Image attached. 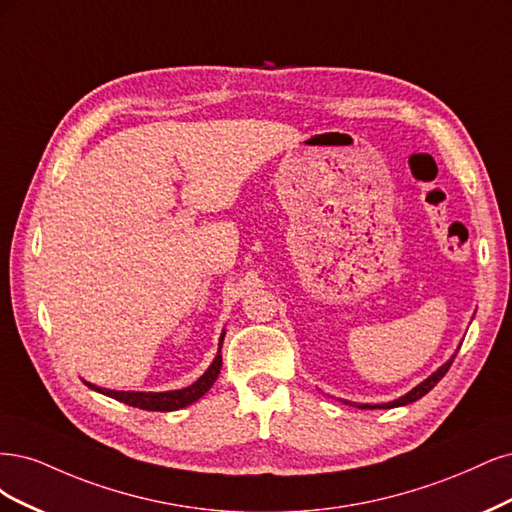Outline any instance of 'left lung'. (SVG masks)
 Segmentation results:
<instances>
[{
	"instance_id": "8db88e82",
	"label": "left lung",
	"mask_w": 512,
	"mask_h": 512,
	"mask_svg": "<svg viewBox=\"0 0 512 512\" xmlns=\"http://www.w3.org/2000/svg\"><path fill=\"white\" fill-rule=\"evenodd\" d=\"M455 355L457 353H453V357L447 361V364H442L432 376H427L423 383H419L415 389H410L406 395H402V398H398V400H393V402H387V404H353V406H357V408H395V406H406V404H412V402H417L419 398H423L425 393H430L436 385H438V381L440 378L449 372V368H451V364H453V359H455ZM346 404H351V402H346Z\"/></svg>"
}]
</instances>
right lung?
<instances>
[{
	"label": "right lung",
	"mask_w": 512,
	"mask_h": 512,
	"mask_svg": "<svg viewBox=\"0 0 512 512\" xmlns=\"http://www.w3.org/2000/svg\"><path fill=\"white\" fill-rule=\"evenodd\" d=\"M223 338H225V329L221 334V340H219V351H217V357H214V361L210 364V368L197 378V381L185 389H176V391H112V389H104V387H95L91 383L85 381V385L97 393H104L108 395V398H114L119 400L123 404H129V406H136V408H142V410H157V412H168V410H178V408H185L193 402H197L202 398V395L214 385V381H217V376L221 372V344H223Z\"/></svg>",
	"instance_id": "obj_1"
}]
</instances>
